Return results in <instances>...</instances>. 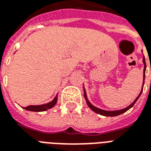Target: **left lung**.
<instances>
[{
	"label": "left lung",
	"instance_id": "1",
	"mask_svg": "<svg viewBox=\"0 0 151 151\" xmlns=\"http://www.w3.org/2000/svg\"><path fill=\"white\" fill-rule=\"evenodd\" d=\"M143 63H144V65H145V67H144V70H143V85H144V80H145V72H146V68H147V66H146V61H145V58L143 57ZM143 88V87H142ZM84 96H85V98H86V102H87V105H88V106L90 107V109L93 110V111H94L95 113H97V114H101V115H103V116H106V117H114V116H117V115H119V114H123V113H125L126 111H127V110H129V109H130L131 107L134 106L135 104V102L137 101V100L138 99V98L140 97V95H141L142 92V90L141 93H140V94L137 97V98L135 99L134 101V102H133L131 105H129V106H127V108H124V109H122V110H115V111H106V110H101V109H99V108H97V107H95L94 106H93L92 104L90 103V101H88V99H87V97H86V90H84Z\"/></svg>",
	"mask_w": 151,
	"mask_h": 151
}]
</instances>
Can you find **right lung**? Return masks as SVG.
I'll return each instance as SVG.
<instances>
[{"instance_id":"right-lung-1","label":"right lung","mask_w":151,"mask_h":151,"mask_svg":"<svg viewBox=\"0 0 151 151\" xmlns=\"http://www.w3.org/2000/svg\"><path fill=\"white\" fill-rule=\"evenodd\" d=\"M58 101V95L56 96L53 101H50L47 104H44V105H41V106H29L23 107L24 109L26 110H29V111H35V112H41V111H45V110H49L50 108H52L56 105Z\"/></svg>"}]
</instances>
